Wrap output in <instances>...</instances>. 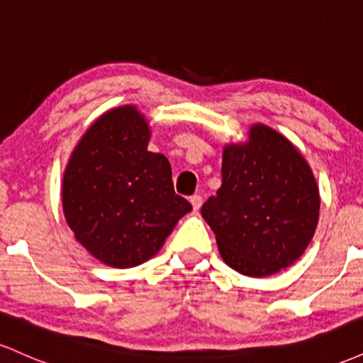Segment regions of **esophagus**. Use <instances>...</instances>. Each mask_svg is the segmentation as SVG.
I'll return each mask as SVG.
<instances>
[{"mask_svg": "<svg viewBox=\"0 0 363 363\" xmlns=\"http://www.w3.org/2000/svg\"><path fill=\"white\" fill-rule=\"evenodd\" d=\"M189 201H191V205H193V210H194V211H198L199 208H201V205H203V198H201V196H199V194L191 196Z\"/></svg>", "mask_w": 363, "mask_h": 363, "instance_id": "esophagus-1", "label": "esophagus"}]
</instances>
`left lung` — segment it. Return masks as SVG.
I'll list each match as a JSON object with an SVG mask.
<instances>
[{"mask_svg":"<svg viewBox=\"0 0 363 363\" xmlns=\"http://www.w3.org/2000/svg\"><path fill=\"white\" fill-rule=\"evenodd\" d=\"M314 174L285 136L264 124L245 143L223 148L222 186L201 208L222 259L245 277H269L294 264L319 220Z\"/></svg>","mask_w":363,"mask_h":363,"instance_id":"obj_1","label":"left lung"}]
</instances>
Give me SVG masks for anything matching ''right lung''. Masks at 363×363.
Wrapping results in <instances>:
<instances>
[{
	"label": "right lung",
	"instance_id": "1",
	"mask_svg": "<svg viewBox=\"0 0 363 363\" xmlns=\"http://www.w3.org/2000/svg\"><path fill=\"white\" fill-rule=\"evenodd\" d=\"M150 128L135 106L107 111L86 129L62 176V211L95 259L133 268L160 251L191 203L176 194L172 169L148 152Z\"/></svg>",
	"mask_w": 363,
	"mask_h": 363
}]
</instances>
